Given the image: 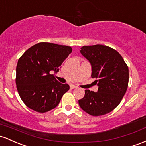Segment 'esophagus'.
Instances as JSON below:
<instances>
[{
    "label": "esophagus",
    "mask_w": 146,
    "mask_h": 146,
    "mask_svg": "<svg viewBox=\"0 0 146 146\" xmlns=\"http://www.w3.org/2000/svg\"><path fill=\"white\" fill-rule=\"evenodd\" d=\"M70 88H71V89H75V88H77V87L74 86V85H71V86H70Z\"/></svg>",
    "instance_id": "obj_1"
}]
</instances>
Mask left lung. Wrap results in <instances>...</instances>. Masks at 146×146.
I'll return each mask as SVG.
<instances>
[{"label":"left lung","mask_w":146,"mask_h":146,"mask_svg":"<svg viewBox=\"0 0 146 146\" xmlns=\"http://www.w3.org/2000/svg\"><path fill=\"white\" fill-rule=\"evenodd\" d=\"M81 53L92 65V78H96L98 92L85 90L78 100L83 110L92 116L104 115L119 106L128 86V67L117 51L102 45L83 46Z\"/></svg>","instance_id":"left-lung-1"}]
</instances>
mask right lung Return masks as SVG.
Returning a JSON list of instances; mask_svg holds the SVG:
<instances>
[{"instance_id": "add662e5", "label": "right lung", "mask_w": 146, "mask_h": 146, "mask_svg": "<svg viewBox=\"0 0 146 146\" xmlns=\"http://www.w3.org/2000/svg\"><path fill=\"white\" fill-rule=\"evenodd\" d=\"M72 51L71 47L42 42L31 47L19 58L16 88L29 108L44 113L58 106L70 86L59 83L51 73L58 71Z\"/></svg>"}]
</instances>
